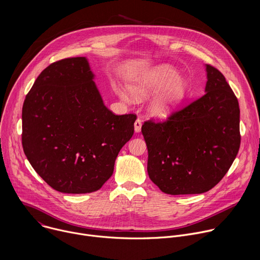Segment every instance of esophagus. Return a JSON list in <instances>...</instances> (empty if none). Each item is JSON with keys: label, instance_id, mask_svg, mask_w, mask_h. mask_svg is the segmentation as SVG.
I'll return each instance as SVG.
<instances>
[{"label": "esophagus", "instance_id": "34e87169", "mask_svg": "<svg viewBox=\"0 0 260 260\" xmlns=\"http://www.w3.org/2000/svg\"><path fill=\"white\" fill-rule=\"evenodd\" d=\"M141 127H142V121H141V119L138 118L135 121V132L136 133H140L141 132Z\"/></svg>", "mask_w": 260, "mask_h": 260}]
</instances>
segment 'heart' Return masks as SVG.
<instances>
[{
    "mask_svg": "<svg viewBox=\"0 0 260 260\" xmlns=\"http://www.w3.org/2000/svg\"><path fill=\"white\" fill-rule=\"evenodd\" d=\"M126 91H119L125 102H142L152 96L147 104V113L155 119L168 118L176 109L185 92L184 80L176 75L173 69L167 66H156L147 70L127 86Z\"/></svg>",
    "mask_w": 260,
    "mask_h": 260,
    "instance_id": "obj_1",
    "label": "heart"
}]
</instances>
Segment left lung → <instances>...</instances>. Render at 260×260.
Segmentation results:
<instances>
[{
	"mask_svg": "<svg viewBox=\"0 0 260 260\" xmlns=\"http://www.w3.org/2000/svg\"><path fill=\"white\" fill-rule=\"evenodd\" d=\"M205 94L162 123L142 126L147 172L165 193L199 194L224 177L240 148V108L224 76L205 64Z\"/></svg>",
	"mask_w": 260,
	"mask_h": 260,
	"instance_id": "1",
	"label": "left lung"
}]
</instances>
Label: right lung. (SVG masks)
<instances>
[{"label": "right lung", "instance_id": "add662e5", "mask_svg": "<svg viewBox=\"0 0 260 260\" xmlns=\"http://www.w3.org/2000/svg\"><path fill=\"white\" fill-rule=\"evenodd\" d=\"M87 57L48 66L22 107V147L34 170L63 193L99 190L134 135V114L105 106Z\"/></svg>", "mask_w": 260, "mask_h": 260}]
</instances>
